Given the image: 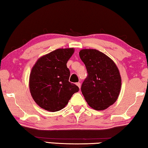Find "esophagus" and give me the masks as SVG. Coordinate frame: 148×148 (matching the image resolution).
I'll return each mask as SVG.
<instances>
[{"mask_svg":"<svg viewBox=\"0 0 148 148\" xmlns=\"http://www.w3.org/2000/svg\"><path fill=\"white\" fill-rule=\"evenodd\" d=\"M76 86H77V87H78L80 89V87H81V84H80L79 82H77V83H76Z\"/></svg>","mask_w":148,"mask_h":148,"instance_id":"obj_1","label":"esophagus"}]
</instances>
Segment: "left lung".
I'll return each mask as SVG.
<instances>
[{
    "label": "left lung",
    "mask_w": 148,
    "mask_h": 148,
    "mask_svg": "<svg viewBox=\"0 0 148 148\" xmlns=\"http://www.w3.org/2000/svg\"><path fill=\"white\" fill-rule=\"evenodd\" d=\"M79 55L88 74L81 87L85 100L96 110L108 108L117 101L121 90L118 68L113 60L99 50L83 49Z\"/></svg>",
    "instance_id": "1"
}]
</instances>
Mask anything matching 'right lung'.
Segmentation results:
<instances>
[{"instance_id":"add662e5","label":"right lung","mask_w":148,"mask_h":148,"mask_svg":"<svg viewBox=\"0 0 148 148\" xmlns=\"http://www.w3.org/2000/svg\"><path fill=\"white\" fill-rule=\"evenodd\" d=\"M74 48H60L42 56L32 68L29 76L31 96L38 106L47 111L62 110L79 87L69 82L66 63Z\"/></svg>"}]
</instances>
